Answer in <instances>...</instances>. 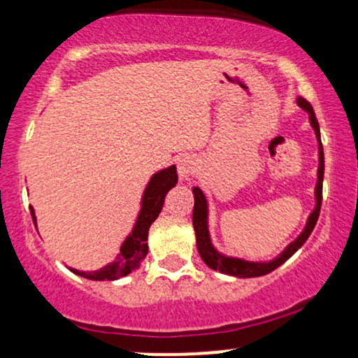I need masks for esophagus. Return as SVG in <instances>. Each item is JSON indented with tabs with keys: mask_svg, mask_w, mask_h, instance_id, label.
<instances>
[{
	"mask_svg": "<svg viewBox=\"0 0 358 358\" xmlns=\"http://www.w3.org/2000/svg\"><path fill=\"white\" fill-rule=\"evenodd\" d=\"M195 159L192 158V156H182V158L178 159V176L180 180H187L188 176L193 173V170H195Z\"/></svg>",
	"mask_w": 358,
	"mask_h": 358,
	"instance_id": "1",
	"label": "esophagus"
}]
</instances>
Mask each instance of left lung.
<instances>
[{"label": "left lung", "instance_id": "left-lung-1", "mask_svg": "<svg viewBox=\"0 0 358 358\" xmlns=\"http://www.w3.org/2000/svg\"><path fill=\"white\" fill-rule=\"evenodd\" d=\"M296 104L301 109H305L310 114V124L315 129L316 141H318V180H316L315 187V208L313 212L308 217V222L303 229V232L291 242L287 248L279 254L278 257H274L273 261L268 262H254V261H244L239 257H231L225 256L213 248L210 232H208V203L205 199L203 192L199 187H193V199H195V205H193V229H195V237H196V249H199L200 257L203 259L205 264L213 271H219V273L229 274V276H237V278H257L269 274L271 271H274L282 262H286L287 259L293 256L296 250L301 248L303 244L308 241L310 234L313 232L316 220L320 217V208H322V196H323V173H324V156H323V145L322 138H320V126L316 121L315 110L311 108V104L303 97H298Z\"/></svg>", "mask_w": 358, "mask_h": 358}]
</instances>
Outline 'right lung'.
Wrapping results in <instances>:
<instances>
[{"label": "right lung", "mask_w": 358, "mask_h": 358, "mask_svg": "<svg viewBox=\"0 0 358 358\" xmlns=\"http://www.w3.org/2000/svg\"><path fill=\"white\" fill-rule=\"evenodd\" d=\"M176 182H178V175H176L175 165L163 168L158 173L151 176L145 188V193H143L141 208H139L133 231L122 242L116 259L99 271H87L85 273V271L71 269L72 273L79 274L85 279H92V281H114V279L124 278L129 273H133L134 269H138L148 254V232H150L151 224L159 215L163 203H165L166 193L175 187ZM30 212L34 224H36L34 207H30Z\"/></svg>", "instance_id": "right-lung-1"}]
</instances>
